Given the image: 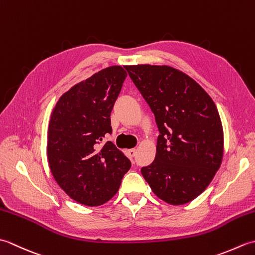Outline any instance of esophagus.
I'll return each mask as SVG.
<instances>
[{
    "instance_id": "1",
    "label": "esophagus",
    "mask_w": 255,
    "mask_h": 255,
    "mask_svg": "<svg viewBox=\"0 0 255 255\" xmlns=\"http://www.w3.org/2000/svg\"><path fill=\"white\" fill-rule=\"evenodd\" d=\"M128 154H129V156H131V158H133V156H136V154H137V150L136 149H129L128 150Z\"/></svg>"
}]
</instances>
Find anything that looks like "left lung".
<instances>
[{
    "label": "left lung",
    "instance_id": "obj_1",
    "mask_svg": "<svg viewBox=\"0 0 255 255\" xmlns=\"http://www.w3.org/2000/svg\"><path fill=\"white\" fill-rule=\"evenodd\" d=\"M159 128L154 161L141 169L152 192L171 205L192 202L219 170L224 130L211 97L196 81L169 66H126Z\"/></svg>",
    "mask_w": 255,
    "mask_h": 255
}]
</instances>
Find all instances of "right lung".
Listing matches in <instances>:
<instances>
[{"label": "right lung", "instance_id": "right-lung-1", "mask_svg": "<svg viewBox=\"0 0 255 255\" xmlns=\"http://www.w3.org/2000/svg\"><path fill=\"white\" fill-rule=\"evenodd\" d=\"M127 72L113 66L73 85L53 107L47 156L58 185L85 206H100L117 193L130 161L112 141L111 113Z\"/></svg>", "mask_w": 255, "mask_h": 255}]
</instances>
